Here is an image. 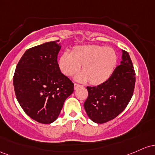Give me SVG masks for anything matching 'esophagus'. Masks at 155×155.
I'll list each match as a JSON object with an SVG mask.
<instances>
[{
    "mask_svg": "<svg viewBox=\"0 0 155 155\" xmlns=\"http://www.w3.org/2000/svg\"><path fill=\"white\" fill-rule=\"evenodd\" d=\"M74 89L76 90V89H78L79 87H81L82 86H81V85H80V84H78V83H74Z\"/></svg>",
    "mask_w": 155,
    "mask_h": 155,
    "instance_id": "1",
    "label": "esophagus"
}]
</instances>
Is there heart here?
<instances>
[{"label":"heart","mask_w":155,"mask_h":155,"mask_svg":"<svg viewBox=\"0 0 155 155\" xmlns=\"http://www.w3.org/2000/svg\"><path fill=\"white\" fill-rule=\"evenodd\" d=\"M118 55L113 48L90 45L76 46L72 52L61 55L58 66L67 76H72L82 65L83 72L76 78L78 81H86L93 85L106 82L115 71Z\"/></svg>","instance_id":"obj_1"}]
</instances>
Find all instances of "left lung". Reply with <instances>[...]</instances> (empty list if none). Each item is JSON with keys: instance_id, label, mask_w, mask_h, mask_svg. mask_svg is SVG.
Segmentation results:
<instances>
[{"instance_id": "1", "label": "left lung", "mask_w": 155, "mask_h": 155, "mask_svg": "<svg viewBox=\"0 0 155 155\" xmlns=\"http://www.w3.org/2000/svg\"><path fill=\"white\" fill-rule=\"evenodd\" d=\"M121 64L112 76L97 86H87L88 96L84 108L94 122L103 124L114 119L126 108L133 97L135 72L129 53L122 50Z\"/></svg>"}]
</instances>
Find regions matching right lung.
Wrapping results in <instances>:
<instances>
[{"label":"right lung","instance_id":"1","mask_svg":"<svg viewBox=\"0 0 155 155\" xmlns=\"http://www.w3.org/2000/svg\"><path fill=\"white\" fill-rule=\"evenodd\" d=\"M59 40L44 43L25 52L13 78L19 104L28 116L41 124L58 117L64 101L74 91V84L61 72Z\"/></svg>","mask_w":155,"mask_h":155}]
</instances>
